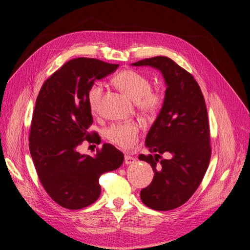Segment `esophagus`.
<instances>
[{"label": "esophagus", "instance_id": "1", "mask_svg": "<svg viewBox=\"0 0 250 250\" xmlns=\"http://www.w3.org/2000/svg\"><path fill=\"white\" fill-rule=\"evenodd\" d=\"M136 161V159L134 158V157H132V156H129V155H125V163L126 164V165H128V164H132V163H134Z\"/></svg>", "mask_w": 250, "mask_h": 250}]
</instances>
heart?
I'll return each mask as SVG.
<instances>
[{
	"mask_svg": "<svg viewBox=\"0 0 250 250\" xmlns=\"http://www.w3.org/2000/svg\"><path fill=\"white\" fill-rule=\"evenodd\" d=\"M115 84L134 101L139 109L146 113H155L162 104V97L159 93L151 90V83L148 78L133 71L125 70L118 74L114 79ZM103 96V86L101 83H94L88 91V101L90 108L97 112ZM140 124L138 122L116 123L105 130V136L115 145L122 148L133 147L139 136Z\"/></svg>",
	"mask_w": 250,
	"mask_h": 250,
	"instance_id": "1",
	"label": "heart"
}]
</instances>
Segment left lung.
<instances>
[{"label": "left lung", "instance_id": "8db88e82", "mask_svg": "<svg viewBox=\"0 0 250 250\" xmlns=\"http://www.w3.org/2000/svg\"><path fill=\"white\" fill-rule=\"evenodd\" d=\"M161 72L166 91L162 108L146 137L153 154L140 155L154 171L151 185L141 190V200L156 211H169L187 203L199 188L211 158L208 111L194 78L166 57L132 63ZM169 152L170 160L161 155ZM162 160L160 161V159Z\"/></svg>", "mask_w": 250, "mask_h": 250}]
</instances>
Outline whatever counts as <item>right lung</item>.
<instances>
[{
	"instance_id": "obj_1",
	"label": "right lung",
	"mask_w": 250,
	"mask_h": 250,
	"mask_svg": "<svg viewBox=\"0 0 250 250\" xmlns=\"http://www.w3.org/2000/svg\"><path fill=\"white\" fill-rule=\"evenodd\" d=\"M118 64L78 58L65 62L42 85L36 98L29 150L37 175L50 198L62 208L79 209L99 198V177L124 162V154L104 144L93 156L79 153L83 141L97 140L88 91Z\"/></svg>"
}]
</instances>
